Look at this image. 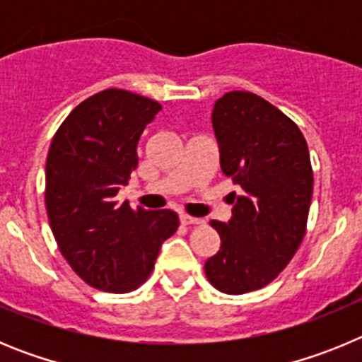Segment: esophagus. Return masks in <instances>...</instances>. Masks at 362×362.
Wrapping results in <instances>:
<instances>
[{
	"instance_id": "esophagus-1",
	"label": "esophagus",
	"mask_w": 362,
	"mask_h": 362,
	"mask_svg": "<svg viewBox=\"0 0 362 362\" xmlns=\"http://www.w3.org/2000/svg\"><path fill=\"white\" fill-rule=\"evenodd\" d=\"M179 221H181V225H185V226H190V225H201V223H203V221L197 219V217L187 216V214H181V216H179Z\"/></svg>"
}]
</instances>
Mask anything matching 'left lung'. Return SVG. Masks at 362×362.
<instances>
[{
  "label": "left lung",
  "instance_id": "obj_1",
  "mask_svg": "<svg viewBox=\"0 0 362 362\" xmlns=\"http://www.w3.org/2000/svg\"><path fill=\"white\" fill-rule=\"evenodd\" d=\"M219 165L238 185L228 223L210 221L221 248L204 274L239 296L279 276L305 238L313 194L308 145L299 127L267 99L233 90L214 105Z\"/></svg>",
  "mask_w": 362,
  "mask_h": 362
}]
</instances>
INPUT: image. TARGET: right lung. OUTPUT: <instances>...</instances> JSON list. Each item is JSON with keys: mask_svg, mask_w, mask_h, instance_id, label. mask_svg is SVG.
Listing matches in <instances>:
<instances>
[{"mask_svg": "<svg viewBox=\"0 0 362 362\" xmlns=\"http://www.w3.org/2000/svg\"><path fill=\"white\" fill-rule=\"evenodd\" d=\"M161 105L108 88L70 112L50 143L45 204L63 257L85 283L124 293L141 286L179 226L172 210L116 201L137 166V143Z\"/></svg>", "mask_w": 362, "mask_h": 362, "instance_id": "obj_1", "label": "right lung"}]
</instances>
